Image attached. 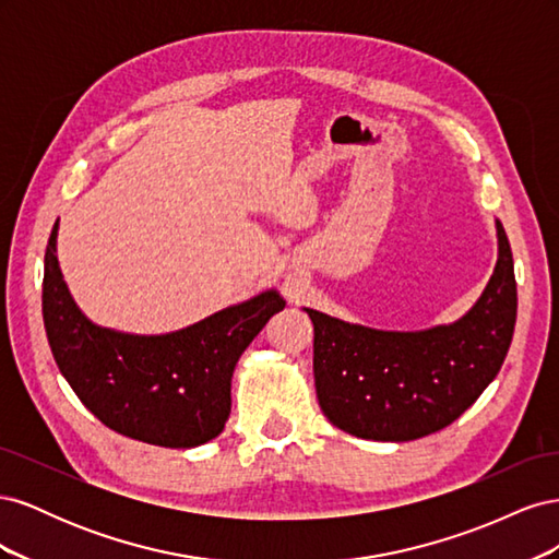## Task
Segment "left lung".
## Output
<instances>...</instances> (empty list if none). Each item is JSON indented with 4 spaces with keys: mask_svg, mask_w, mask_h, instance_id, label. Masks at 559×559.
<instances>
[{
    "mask_svg": "<svg viewBox=\"0 0 559 559\" xmlns=\"http://www.w3.org/2000/svg\"><path fill=\"white\" fill-rule=\"evenodd\" d=\"M499 259L480 300L450 326L399 333L345 324L306 308L314 326V386L337 429L368 441H415L478 401L509 354L518 289L497 222Z\"/></svg>",
    "mask_w": 559,
    "mask_h": 559,
    "instance_id": "obj_1",
    "label": "left lung"
}]
</instances>
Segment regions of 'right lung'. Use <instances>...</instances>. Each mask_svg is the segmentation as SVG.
<instances>
[{
  "label": "right lung",
  "mask_w": 559,
  "mask_h": 559,
  "mask_svg": "<svg viewBox=\"0 0 559 559\" xmlns=\"http://www.w3.org/2000/svg\"><path fill=\"white\" fill-rule=\"evenodd\" d=\"M58 224L44 257V326L50 352L81 403L105 427L160 448H195L224 431L230 378L242 352L284 310L265 292L167 335L99 329L79 312L56 257Z\"/></svg>",
  "instance_id": "add662e5"
}]
</instances>
